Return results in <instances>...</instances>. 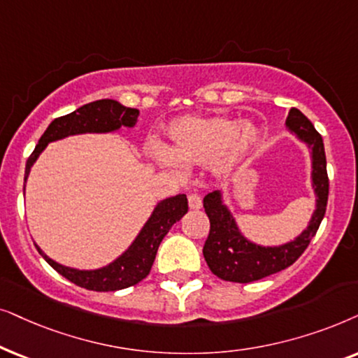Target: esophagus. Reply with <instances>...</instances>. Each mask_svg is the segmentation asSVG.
<instances>
[{
	"mask_svg": "<svg viewBox=\"0 0 358 358\" xmlns=\"http://www.w3.org/2000/svg\"><path fill=\"white\" fill-rule=\"evenodd\" d=\"M188 206H189V209H194V211H196V209H201V206H203L201 194H198V193L189 194V196H188Z\"/></svg>",
	"mask_w": 358,
	"mask_h": 358,
	"instance_id": "obj_1",
	"label": "esophagus"
}]
</instances>
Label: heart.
Instances as JSON below:
<instances>
[{"mask_svg": "<svg viewBox=\"0 0 358 358\" xmlns=\"http://www.w3.org/2000/svg\"><path fill=\"white\" fill-rule=\"evenodd\" d=\"M171 144L152 145V154L164 164L206 165L216 160L221 175L232 173L254 154L262 142V132L255 124L222 116H188L176 119L169 126Z\"/></svg>", "mask_w": 358, "mask_h": 358, "instance_id": "1", "label": "heart"}]
</instances>
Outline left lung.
<instances>
[{
	"instance_id": "obj_1",
	"label": "left lung",
	"mask_w": 358,
	"mask_h": 358,
	"mask_svg": "<svg viewBox=\"0 0 358 358\" xmlns=\"http://www.w3.org/2000/svg\"><path fill=\"white\" fill-rule=\"evenodd\" d=\"M287 127L311 150V178L314 194H316V209L308 227L296 239L283 245L264 247L245 239L239 231L234 216L222 203L221 192L208 193L203 199V206L211 227H209L208 239L204 242L203 255L209 270L226 282L250 283L288 268L306 250L326 214L329 178L322 137L314 129L313 122L296 108L289 109Z\"/></svg>"
}]
</instances>
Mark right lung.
<instances>
[{
    "label": "right lung",
    "mask_w": 358,
    "mask_h": 358,
    "mask_svg": "<svg viewBox=\"0 0 358 358\" xmlns=\"http://www.w3.org/2000/svg\"><path fill=\"white\" fill-rule=\"evenodd\" d=\"M137 116H139V109L126 108L114 99H98V101L85 104L73 113L54 119L26 162L24 182L29 176L31 166L34 165L37 157L42 154V150L45 149L49 142L64 139L69 136L87 134V132H98V134L113 132L117 131L121 126L134 127ZM24 188H26V185H24ZM187 194H176V196L162 199L155 206L154 213L150 214L149 221L141 229L139 236L129 245V249L111 264L98 270H76L60 265L50 257H47L39 247H36L47 264L59 271L62 276H65L66 280H70L71 283L92 289V292H116V289L137 285L150 273L162 239L170 231V227L187 214Z\"/></svg>",
    "instance_id": "right-lung-1"
}]
</instances>
